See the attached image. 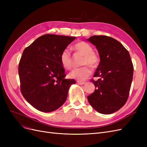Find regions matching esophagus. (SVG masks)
Segmentation results:
<instances>
[{"label": "esophagus", "instance_id": "obj_1", "mask_svg": "<svg viewBox=\"0 0 147 147\" xmlns=\"http://www.w3.org/2000/svg\"><path fill=\"white\" fill-rule=\"evenodd\" d=\"M77 83L79 84H85V82H80V81H77Z\"/></svg>", "mask_w": 147, "mask_h": 147}]
</instances>
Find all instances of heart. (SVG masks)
<instances>
[{
	"label": "heart",
	"mask_w": 147,
	"mask_h": 147,
	"mask_svg": "<svg viewBox=\"0 0 147 147\" xmlns=\"http://www.w3.org/2000/svg\"><path fill=\"white\" fill-rule=\"evenodd\" d=\"M74 50L77 54L83 56L82 61V65H88L80 68L73 69L69 73V77L76 79L78 81H83L86 80L91 74L92 68H96L99 63V56L94 52L91 45L85 42H80L74 46ZM60 61L63 67L66 69H70L72 66L73 59L69 48L64 49L60 55Z\"/></svg>",
	"instance_id": "b5f03b06"
}]
</instances>
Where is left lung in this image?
I'll return each mask as SVG.
<instances>
[{
  "label": "left lung",
  "instance_id": "8db88e82",
  "mask_svg": "<svg viewBox=\"0 0 147 147\" xmlns=\"http://www.w3.org/2000/svg\"><path fill=\"white\" fill-rule=\"evenodd\" d=\"M87 40L95 45L100 63L94 74L97 81L89 103L99 113L111 114L121 109L128 99L134 72L130 55L122 44L106 35H93Z\"/></svg>",
  "mask_w": 147,
  "mask_h": 147
}]
</instances>
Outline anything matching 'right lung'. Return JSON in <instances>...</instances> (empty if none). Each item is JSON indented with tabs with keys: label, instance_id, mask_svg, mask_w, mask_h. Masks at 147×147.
I'll return each mask as SVG.
<instances>
[{
	"label": "right lung",
	"instance_id": "right-lung-1",
	"mask_svg": "<svg viewBox=\"0 0 147 147\" xmlns=\"http://www.w3.org/2000/svg\"><path fill=\"white\" fill-rule=\"evenodd\" d=\"M75 37L45 34L26 48L18 66L22 95L35 109L51 112L65 102L74 79H66L60 61Z\"/></svg>",
	"mask_w": 147,
	"mask_h": 147
}]
</instances>
